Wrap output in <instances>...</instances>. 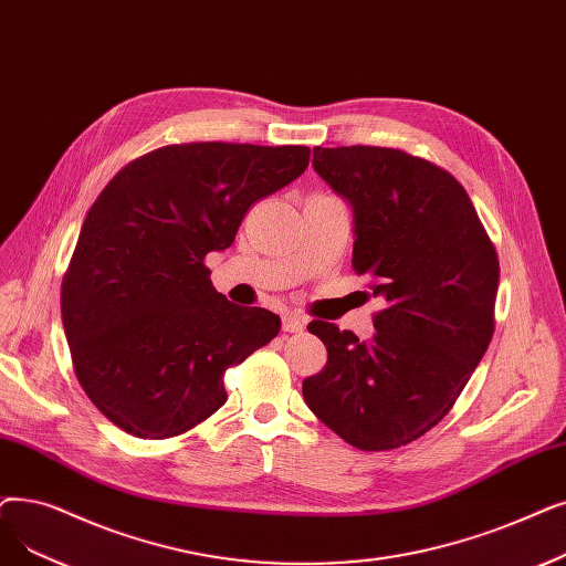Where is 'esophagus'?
<instances>
[{"instance_id":"1","label":"esophagus","mask_w":566,"mask_h":566,"mask_svg":"<svg viewBox=\"0 0 566 566\" xmlns=\"http://www.w3.org/2000/svg\"><path fill=\"white\" fill-rule=\"evenodd\" d=\"M282 331L284 333H303L305 331V318L298 314L284 312L282 314Z\"/></svg>"}]
</instances>
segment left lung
Segmentation results:
<instances>
[{"label":"left lung","mask_w":566,"mask_h":566,"mask_svg":"<svg viewBox=\"0 0 566 566\" xmlns=\"http://www.w3.org/2000/svg\"><path fill=\"white\" fill-rule=\"evenodd\" d=\"M312 166L354 210L356 275L384 301L360 342L307 326L328 363L303 381L307 407L360 451L419 439L455 405L495 331L500 261L464 187L396 147H314Z\"/></svg>","instance_id":"left-lung-1"}]
</instances>
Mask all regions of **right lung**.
Masks as SVG:
<instances>
[{
    "label": "right lung",
    "mask_w": 566,
    "mask_h": 566,
    "mask_svg": "<svg viewBox=\"0 0 566 566\" xmlns=\"http://www.w3.org/2000/svg\"><path fill=\"white\" fill-rule=\"evenodd\" d=\"M305 145L180 143L147 153L90 208L62 280L76 377L108 421L168 439L227 402L222 375L280 333V316L214 291L208 252L263 196L296 180Z\"/></svg>",
    "instance_id": "1"
}]
</instances>
